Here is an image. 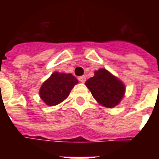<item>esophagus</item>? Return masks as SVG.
<instances>
[{
    "instance_id": "1",
    "label": "esophagus",
    "mask_w": 159,
    "mask_h": 159,
    "mask_svg": "<svg viewBox=\"0 0 159 159\" xmlns=\"http://www.w3.org/2000/svg\"><path fill=\"white\" fill-rule=\"evenodd\" d=\"M78 81L80 82H82V83H84L86 82V77L85 76H82V77H78Z\"/></svg>"
}]
</instances>
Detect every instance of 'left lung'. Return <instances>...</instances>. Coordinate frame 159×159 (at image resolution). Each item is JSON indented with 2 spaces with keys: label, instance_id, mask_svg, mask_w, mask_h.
<instances>
[{
  "label": "left lung",
  "instance_id": "left-lung-1",
  "mask_svg": "<svg viewBox=\"0 0 159 159\" xmlns=\"http://www.w3.org/2000/svg\"><path fill=\"white\" fill-rule=\"evenodd\" d=\"M85 85L95 100L107 108L117 106L125 92L123 82L105 68L96 71L94 77L87 80Z\"/></svg>",
  "mask_w": 159,
  "mask_h": 159
}]
</instances>
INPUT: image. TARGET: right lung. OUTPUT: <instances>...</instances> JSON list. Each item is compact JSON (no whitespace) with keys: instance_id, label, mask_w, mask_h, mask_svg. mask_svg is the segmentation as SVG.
I'll return each mask as SVG.
<instances>
[{"instance_id":"obj_1","label":"right lung","mask_w":159,"mask_h":159,"mask_svg":"<svg viewBox=\"0 0 159 159\" xmlns=\"http://www.w3.org/2000/svg\"><path fill=\"white\" fill-rule=\"evenodd\" d=\"M78 81L71 73L53 72L39 90V97L46 105L53 106L63 102Z\"/></svg>"}]
</instances>
